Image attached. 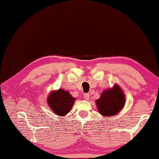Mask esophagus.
I'll return each mask as SVG.
<instances>
[{"label":"esophagus","instance_id":"1","mask_svg":"<svg viewBox=\"0 0 159 159\" xmlns=\"http://www.w3.org/2000/svg\"><path fill=\"white\" fill-rule=\"evenodd\" d=\"M84 98L86 100H89L90 99V94L89 93H86L84 95Z\"/></svg>","mask_w":159,"mask_h":159}]
</instances>
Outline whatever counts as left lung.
<instances>
[{"label":"left lung","mask_w":159,"mask_h":159,"mask_svg":"<svg viewBox=\"0 0 159 159\" xmlns=\"http://www.w3.org/2000/svg\"><path fill=\"white\" fill-rule=\"evenodd\" d=\"M95 103L102 116L104 117L113 116L118 114L125 105L124 92L119 85L115 84L109 89L104 90Z\"/></svg>","instance_id":"8db88e82"}]
</instances>
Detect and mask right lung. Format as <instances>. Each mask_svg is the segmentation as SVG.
<instances>
[{"label":"right lung","mask_w":159,"mask_h":159,"mask_svg":"<svg viewBox=\"0 0 159 159\" xmlns=\"http://www.w3.org/2000/svg\"><path fill=\"white\" fill-rule=\"evenodd\" d=\"M76 99L67 90L58 89L51 91L47 99V103L52 111L59 116H64L71 111Z\"/></svg>","instance_id":"add662e5"}]
</instances>
